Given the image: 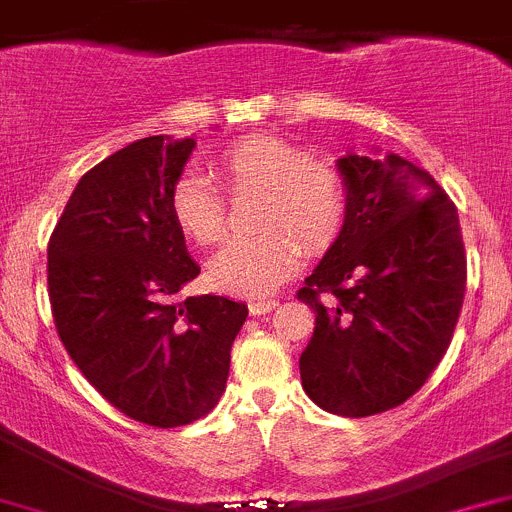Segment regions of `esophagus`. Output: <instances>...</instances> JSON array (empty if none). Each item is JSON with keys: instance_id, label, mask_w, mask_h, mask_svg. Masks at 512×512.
Wrapping results in <instances>:
<instances>
[{"instance_id": "esophagus-1", "label": "esophagus", "mask_w": 512, "mask_h": 512, "mask_svg": "<svg viewBox=\"0 0 512 512\" xmlns=\"http://www.w3.org/2000/svg\"><path fill=\"white\" fill-rule=\"evenodd\" d=\"M275 305H278V300L267 298V300H250V303H247V308H250L252 315H265V313H270Z\"/></svg>"}]
</instances>
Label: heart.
Returning <instances> with one entry per match:
<instances>
[{
    "label": "heart",
    "instance_id": "1",
    "mask_svg": "<svg viewBox=\"0 0 512 512\" xmlns=\"http://www.w3.org/2000/svg\"><path fill=\"white\" fill-rule=\"evenodd\" d=\"M214 174L232 191L260 189L252 237H234L209 260L207 278L229 295L272 293L300 265L303 242L323 250L341 234L348 214V186L326 159L275 133H247L212 159ZM169 214L176 229L197 245L222 240L227 229L224 197L207 176L184 171L169 189Z\"/></svg>",
    "mask_w": 512,
    "mask_h": 512
}]
</instances>
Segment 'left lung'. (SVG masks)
<instances>
[{
  "label": "left lung",
  "mask_w": 512,
  "mask_h": 512,
  "mask_svg": "<svg viewBox=\"0 0 512 512\" xmlns=\"http://www.w3.org/2000/svg\"><path fill=\"white\" fill-rule=\"evenodd\" d=\"M336 166L348 214L298 290L315 310L300 379L326 412L371 417L417 394L442 361L465 300V245L429 171L396 154Z\"/></svg>",
  "instance_id": "1"
}]
</instances>
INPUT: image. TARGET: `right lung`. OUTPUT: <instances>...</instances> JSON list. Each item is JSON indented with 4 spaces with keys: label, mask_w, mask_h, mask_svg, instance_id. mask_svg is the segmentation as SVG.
Returning <instances> with one entry per match:
<instances>
[{
    "label": "right lung",
    "mask_w": 512,
    "mask_h": 512,
    "mask_svg": "<svg viewBox=\"0 0 512 512\" xmlns=\"http://www.w3.org/2000/svg\"><path fill=\"white\" fill-rule=\"evenodd\" d=\"M197 141L148 136L88 171L47 245L57 336L118 412L181 427L214 409L247 305L176 293L199 275L169 214Z\"/></svg>",
    "instance_id": "obj_1"
}]
</instances>
